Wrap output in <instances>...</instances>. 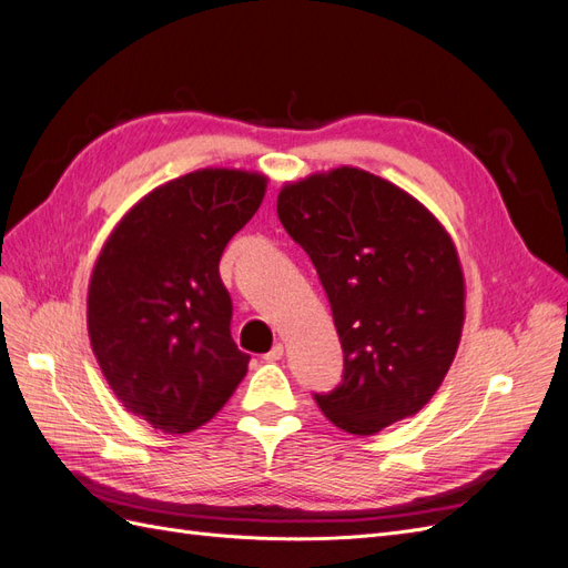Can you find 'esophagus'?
<instances>
[{
  "label": "esophagus",
  "mask_w": 568,
  "mask_h": 568,
  "mask_svg": "<svg viewBox=\"0 0 568 568\" xmlns=\"http://www.w3.org/2000/svg\"><path fill=\"white\" fill-rule=\"evenodd\" d=\"M284 357V346L282 343H274V346L270 348V353H265V359L267 363H277V359Z\"/></svg>",
  "instance_id": "1"
}]
</instances>
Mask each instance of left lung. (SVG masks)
Returning a JSON list of instances; mask_svg holds the SVG:
<instances>
[{"label":"left lung","instance_id":"8db88e82","mask_svg":"<svg viewBox=\"0 0 568 568\" xmlns=\"http://www.w3.org/2000/svg\"><path fill=\"white\" fill-rule=\"evenodd\" d=\"M277 215L311 255L343 348L341 384L315 393L355 436L417 415L448 374L464 322L453 239L403 189L357 168L286 184Z\"/></svg>","mask_w":568,"mask_h":568}]
</instances>
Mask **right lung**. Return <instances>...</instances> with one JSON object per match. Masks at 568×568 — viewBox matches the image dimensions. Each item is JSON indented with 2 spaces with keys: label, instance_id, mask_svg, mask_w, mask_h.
<instances>
[{
  "label": "right lung",
  "instance_id": "right-lung-1",
  "mask_svg": "<svg viewBox=\"0 0 568 568\" xmlns=\"http://www.w3.org/2000/svg\"><path fill=\"white\" fill-rule=\"evenodd\" d=\"M265 182L225 168L182 175L136 203L99 253L92 351L118 400L165 434L211 422L246 376L220 257L261 209Z\"/></svg>",
  "mask_w": 568,
  "mask_h": 568
}]
</instances>
